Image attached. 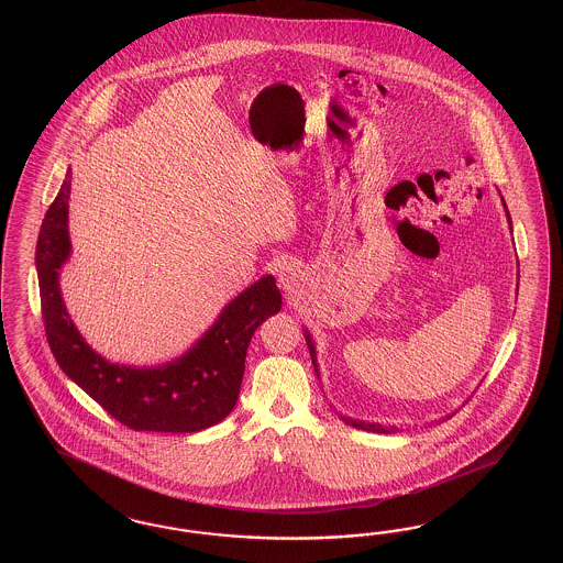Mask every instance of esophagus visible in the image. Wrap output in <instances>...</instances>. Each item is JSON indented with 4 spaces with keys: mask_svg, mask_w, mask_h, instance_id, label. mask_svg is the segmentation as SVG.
<instances>
[{
    "mask_svg": "<svg viewBox=\"0 0 563 563\" xmlns=\"http://www.w3.org/2000/svg\"><path fill=\"white\" fill-rule=\"evenodd\" d=\"M299 271L292 264H283L278 268V287L285 292H295L299 287Z\"/></svg>",
    "mask_w": 563,
    "mask_h": 563,
    "instance_id": "34e87169",
    "label": "esophagus"
}]
</instances>
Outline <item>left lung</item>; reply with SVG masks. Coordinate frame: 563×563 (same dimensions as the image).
Here are the masks:
<instances>
[{"label":"left lung","mask_w":563,"mask_h":563,"mask_svg":"<svg viewBox=\"0 0 563 563\" xmlns=\"http://www.w3.org/2000/svg\"><path fill=\"white\" fill-rule=\"evenodd\" d=\"M504 200V198H501ZM504 208H506V202H504ZM506 217H508V222H510L511 229V219L510 212H508V208H506ZM303 334H306L307 349H309V355H311V363H313V369H316V374L320 377V369H318V355H316V346H313V341H311V334L303 330ZM454 415V412H452ZM452 415H448L445 419H450ZM342 421L346 423V426L355 427V429H363V431H372V433H396L398 431V427L396 426H379V423H367V421H361V419H351V417H342ZM443 419V421H445Z\"/></svg>","instance_id":"8db88e82"}]
</instances>
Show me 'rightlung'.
I'll list each match as a JSON object with an SVG mask.
<instances>
[{
	"instance_id": "right-lung-1",
	"label": "right lung",
	"mask_w": 563,
	"mask_h": 563,
	"mask_svg": "<svg viewBox=\"0 0 563 563\" xmlns=\"http://www.w3.org/2000/svg\"><path fill=\"white\" fill-rule=\"evenodd\" d=\"M69 177L68 170L43 219L34 256L53 357L102 409L136 431L194 433L221 423L238 402L245 353L257 325L283 307L273 274L222 307L214 324L181 357L154 367L111 363L82 339L59 289V273L71 254Z\"/></svg>"
}]
</instances>
